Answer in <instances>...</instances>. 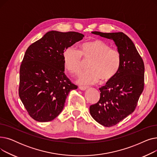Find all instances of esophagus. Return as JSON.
<instances>
[{"mask_svg":"<svg viewBox=\"0 0 157 157\" xmlns=\"http://www.w3.org/2000/svg\"><path fill=\"white\" fill-rule=\"evenodd\" d=\"M88 88V86H79V88L81 90H86Z\"/></svg>","mask_w":157,"mask_h":157,"instance_id":"1","label":"esophagus"}]
</instances>
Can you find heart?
Returning a JSON list of instances; mask_svg holds the SVG:
<instances>
[{
    "label": "heart",
    "instance_id": "1",
    "mask_svg": "<svg viewBox=\"0 0 157 157\" xmlns=\"http://www.w3.org/2000/svg\"><path fill=\"white\" fill-rule=\"evenodd\" d=\"M90 60L89 69L82 72L78 79L80 84H94L101 79L108 81L118 72L121 54L118 49L101 40L87 41L79 46V51L73 47L66 48L63 53L65 69L72 75H77L83 67V59Z\"/></svg>",
    "mask_w": 157,
    "mask_h": 157
}]
</instances>
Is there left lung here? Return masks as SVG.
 <instances>
[{
  "label": "left lung",
  "instance_id": "obj_1",
  "mask_svg": "<svg viewBox=\"0 0 157 157\" xmlns=\"http://www.w3.org/2000/svg\"><path fill=\"white\" fill-rule=\"evenodd\" d=\"M92 33L113 39L121 54V63L114 77L99 88L100 99L90 106L92 118L104 127H112L136 108L144 90V65L132 40L123 32Z\"/></svg>",
  "mask_w": 157,
  "mask_h": 157
}]
</instances>
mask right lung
Instances as JSON below:
<instances>
[{
	"label": "right lung",
	"mask_w": 157,
	"mask_h": 157,
	"mask_svg": "<svg viewBox=\"0 0 157 157\" xmlns=\"http://www.w3.org/2000/svg\"><path fill=\"white\" fill-rule=\"evenodd\" d=\"M83 37L76 32L49 31L27 48L20 65L18 93L34 120L55 119L69 92L78 88L64 73L63 53Z\"/></svg>",
	"instance_id": "obj_1"
}]
</instances>
